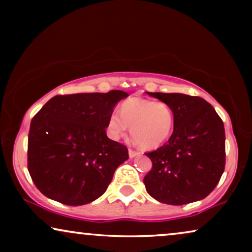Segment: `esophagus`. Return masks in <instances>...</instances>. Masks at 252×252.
<instances>
[{
	"mask_svg": "<svg viewBox=\"0 0 252 252\" xmlns=\"http://www.w3.org/2000/svg\"><path fill=\"white\" fill-rule=\"evenodd\" d=\"M128 155H129L130 158H133V157L137 156V155H140V153H139V151H135L133 149H128Z\"/></svg>",
	"mask_w": 252,
	"mask_h": 252,
	"instance_id": "34e87169",
	"label": "esophagus"
}]
</instances>
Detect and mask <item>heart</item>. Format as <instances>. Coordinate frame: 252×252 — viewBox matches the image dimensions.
<instances>
[{
    "label": "heart",
    "mask_w": 252,
    "mask_h": 252,
    "mask_svg": "<svg viewBox=\"0 0 252 252\" xmlns=\"http://www.w3.org/2000/svg\"><path fill=\"white\" fill-rule=\"evenodd\" d=\"M130 134L141 147L154 149L170 139L174 128V111L164 101L129 97L120 104L119 113L108 117L105 130L110 139L119 140Z\"/></svg>",
    "instance_id": "1"
}]
</instances>
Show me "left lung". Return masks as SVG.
Listing matches in <instances>:
<instances>
[{
	"instance_id": "1",
	"label": "left lung",
	"mask_w": 252,
	"mask_h": 252,
	"mask_svg": "<svg viewBox=\"0 0 252 252\" xmlns=\"http://www.w3.org/2000/svg\"><path fill=\"white\" fill-rule=\"evenodd\" d=\"M168 103L174 128L167 143L146 155L153 167L144 177L148 194L171 205L205 198L225 170V128L213 106L198 96L148 93Z\"/></svg>"
}]
</instances>
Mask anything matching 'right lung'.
Masks as SVG:
<instances>
[{
	"instance_id": "add662e5",
	"label": "right lung",
	"mask_w": 252,
	"mask_h": 252,
	"mask_svg": "<svg viewBox=\"0 0 252 252\" xmlns=\"http://www.w3.org/2000/svg\"><path fill=\"white\" fill-rule=\"evenodd\" d=\"M122 91L57 95L31 122L27 168L48 198L84 205L103 195L116 168L128 159L126 146L106 136Z\"/></svg>"
}]
</instances>
